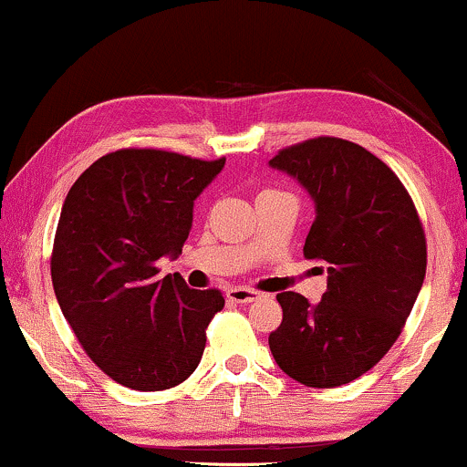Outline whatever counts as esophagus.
Segmentation results:
<instances>
[{"label": "esophagus", "instance_id": "obj_1", "mask_svg": "<svg viewBox=\"0 0 467 467\" xmlns=\"http://www.w3.org/2000/svg\"><path fill=\"white\" fill-rule=\"evenodd\" d=\"M262 296V292L251 290V287H229L227 290V298L234 303H251L257 301Z\"/></svg>", "mask_w": 467, "mask_h": 467}]
</instances>
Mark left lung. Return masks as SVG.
Segmentation results:
<instances>
[{
    "label": "left lung",
    "instance_id": "8db88e82",
    "mask_svg": "<svg viewBox=\"0 0 467 467\" xmlns=\"http://www.w3.org/2000/svg\"><path fill=\"white\" fill-rule=\"evenodd\" d=\"M270 166L296 177L316 201L303 255L329 273L320 303L277 295L284 320L270 350L295 381L337 388L377 366L410 318L427 273L422 221L399 175L344 138L296 142Z\"/></svg>",
    "mask_w": 467,
    "mask_h": 467
}]
</instances>
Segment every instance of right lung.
I'll list each match as a JSON object with an SVG mask.
<instances>
[{
	"instance_id": "add662e5",
	"label": "right lung",
	"mask_w": 467,
	"mask_h": 467,
	"mask_svg": "<svg viewBox=\"0 0 467 467\" xmlns=\"http://www.w3.org/2000/svg\"><path fill=\"white\" fill-rule=\"evenodd\" d=\"M224 158L153 147L106 153L68 190L51 249V284L86 355L138 392L175 388L197 370L223 292L160 277L192 227L194 199Z\"/></svg>"
}]
</instances>
